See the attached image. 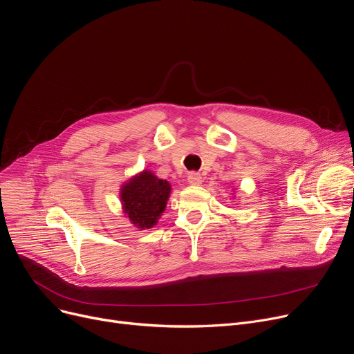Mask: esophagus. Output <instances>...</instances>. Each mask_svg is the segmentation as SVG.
Wrapping results in <instances>:
<instances>
[{
    "instance_id": "obj_1",
    "label": "esophagus",
    "mask_w": 354,
    "mask_h": 354,
    "mask_svg": "<svg viewBox=\"0 0 354 354\" xmlns=\"http://www.w3.org/2000/svg\"><path fill=\"white\" fill-rule=\"evenodd\" d=\"M188 182L191 185H199V183H203V176L198 172H191L188 174Z\"/></svg>"
}]
</instances>
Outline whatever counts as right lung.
I'll return each mask as SVG.
<instances>
[{
	"instance_id": "obj_1",
	"label": "right lung",
	"mask_w": 354,
	"mask_h": 354,
	"mask_svg": "<svg viewBox=\"0 0 354 354\" xmlns=\"http://www.w3.org/2000/svg\"><path fill=\"white\" fill-rule=\"evenodd\" d=\"M169 194L171 183L143 171L121 187L122 209L136 227L151 228L165 211Z\"/></svg>"
}]
</instances>
